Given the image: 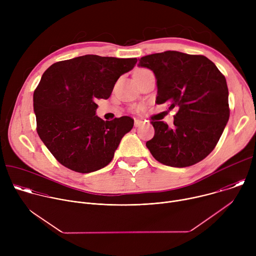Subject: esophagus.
<instances>
[{
	"label": "esophagus",
	"instance_id": "1",
	"mask_svg": "<svg viewBox=\"0 0 256 256\" xmlns=\"http://www.w3.org/2000/svg\"><path fill=\"white\" fill-rule=\"evenodd\" d=\"M142 124H144V122H142V120H134V126H136V128H140V126H142Z\"/></svg>",
	"mask_w": 256,
	"mask_h": 256
}]
</instances>
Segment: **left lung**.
Returning <instances> with one entry per match:
<instances>
[{"label":"left lung","instance_id":"8db88e82","mask_svg":"<svg viewBox=\"0 0 256 256\" xmlns=\"http://www.w3.org/2000/svg\"><path fill=\"white\" fill-rule=\"evenodd\" d=\"M138 66L153 70L156 102L176 107L174 126L152 122L154 138L146 142L160 163L184 168L204 159L216 147L229 120V91L225 77L204 56L175 50L138 60Z\"/></svg>","mask_w":256,"mask_h":256}]
</instances>
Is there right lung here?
Listing matches in <instances>:
<instances>
[{
  "mask_svg": "<svg viewBox=\"0 0 256 256\" xmlns=\"http://www.w3.org/2000/svg\"><path fill=\"white\" fill-rule=\"evenodd\" d=\"M136 62L86 54L44 72L33 94V109L40 140L62 165L90 173L110 163L134 120L104 122L96 116V100L109 98L118 78Z\"/></svg>",
  "mask_w": 256,
  "mask_h": 256,
  "instance_id": "1",
  "label": "right lung"
}]
</instances>
